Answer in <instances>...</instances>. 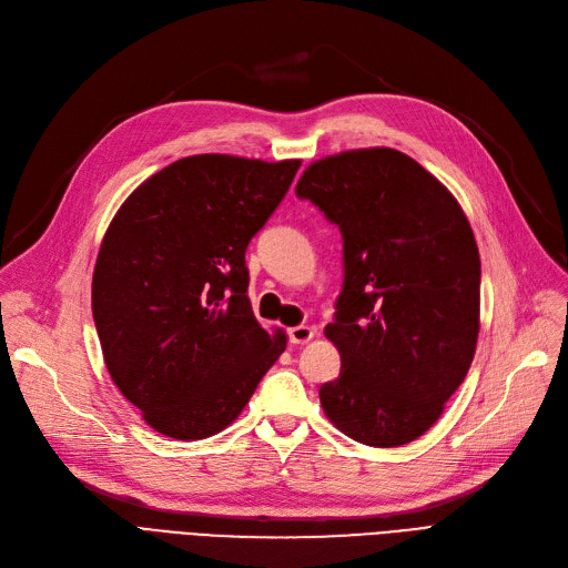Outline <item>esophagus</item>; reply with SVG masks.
Wrapping results in <instances>:
<instances>
[{
  "label": "esophagus",
  "instance_id": "esophagus-1",
  "mask_svg": "<svg viewBox=\"0 0 568 568\" xmlns=\"http://www.w3.org/2000/svg\"><path fill=\"white\" fill-rule=\"evenodd\" d=\"M287 336H290V343H294V345H306L308 341H313L315 329L308 324H300V326H292Z\"/></svg>",
  "mask_w": 568,
  "mask_h": 568
}]
</instances>
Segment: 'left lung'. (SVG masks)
Masks as SVG:
<instances>
[{"instance_id": "left-lung-1", "label": "left lung", "mask_w": 568, "mask_h": 568, "mask_svg": "<svg viewBox=\"0 0 568 568\" xmlns=\"http://www.w3.org/2000/svg\"><path fill=\"white\" fill-rule=\"evenodd\" d=\"M296 195L343 234V292L324 326L341 354V375L320 389L326 419L379 449L422 437L479 338L481 260L463 206L389 146L311 163Z\"/></svg>"}]
</instances>
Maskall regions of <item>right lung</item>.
Listing matches in <instances>:
<instances>
[{"instance_id":"1","label":"right lung","mask_w":568,"mask_h":568,"mask_svg":"<svg viewBox=\"0 0 568 568\" xmlns=\"http://www.w3.org/2000/svg\"><path fill=\"white\" fill-rule=\"evenodd\" d=\"M302 161L179 159L119 206L99 248L92 313L108 373L174 439L227 428L285 352L248 300L246 246Z\"/></svg>"}]
</instances>
